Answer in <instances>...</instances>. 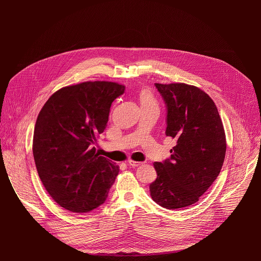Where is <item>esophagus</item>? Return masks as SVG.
I'll return each mask as SVG.
<instances>
[{"label": "esophagus", "instance_id": "obj_1", "mask_svg": "<svg viewBox=\"0 0 261 261\" xmlns=\"http://www.w3.org/2000/svg\"><path fill=\"white\" fill-rule=\"evenodd\" d=\"M128 164L132 167H137L139 165L142 164V162H137V161H133V160H128Z\"/></svg>", "mask_w": 261, "mask_h": 261}]
</instances>
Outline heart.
Returning a JSON list of instances; mask_svg holds the SVG:
<instances>
[{
	"label": "heart",
	"mask_w": 261,
	"mask_h": 261,
	"mask_svg": "<svg viewBox=\"0 0 261 261\" xmlns=\"http://www.w3.org/2000/svg\"><path fill=\"white\" fill-rule=\"evenodd\" d=\"M138 97H139V101H140L141 106L142 105H147V104H156L155 98H154V96H153V94L151 93L150 90H147V89L140 90V92L138 94Z\"/></svg>",
	"instance_id": "b5f03b06"
}]
</instances>
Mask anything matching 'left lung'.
<instances>
[{"instance_id": "8db88e82", "label": "left lung", "mask_w": 261, "mask_h": 261, "mask_svg": "<svg viewBox=\"0 0 261 261\" xmlns=\"http://www.w3.org/2000/svg\"><path fill=\"white\" fill-rule=\"evenodd\" d=\"M166 104V136L175 138L169 159L155 162L150 185L153 200L167 210L189 206L219 175L226 153L224 128L217 106L197 87L155 84Z\"/></svg>"}]
</instances>
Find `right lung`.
Returning a JSON list of instances; mask_svg holds the SVG:
<instances>
[{
  "mask_svg": "<svg viewBox=\"0 0 261 261\" xmlns=\"http://www.w3.org/2000/svg\"><path fill=\"white\" fill-rule=\"evenodd\" d=\"M125 87L86 82L53 94L37 118L33 155L44 188L62 207L88 213L106 200L119 174L94 147L105 130L111 103Z\"/></svg>",
  "mask_w": 261,
  "mask_h": 261,
  "instance_id": "1",
  "label": "right lung"
}]
</instances>
